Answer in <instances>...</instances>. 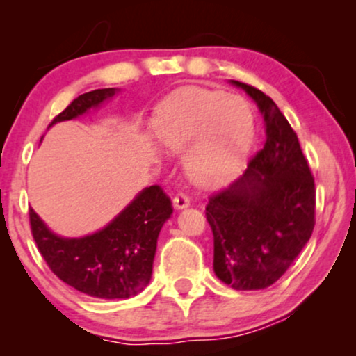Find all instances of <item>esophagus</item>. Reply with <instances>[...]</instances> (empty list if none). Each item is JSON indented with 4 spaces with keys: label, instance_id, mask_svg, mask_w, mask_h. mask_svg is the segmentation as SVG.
Here are the masks:
<instances>
[{
    "label": "esophagus",
    "instance_id": "obj_1",
    "mask_svg": "<svg viewBox=\"0 0 356 356\" xmlns=\"http://www.w3.org/2000/svg\"><path fill=\"white\" fill-rule=\"evenodd\" d=\"M172 204H174V209L181 211V209H186V207H189L191 201H189V197H187V195L184 194V192H179V194L174 197Z\"/></svg>",
    "mask_w": 356,
    "mask_h": 356
}]
</instances>
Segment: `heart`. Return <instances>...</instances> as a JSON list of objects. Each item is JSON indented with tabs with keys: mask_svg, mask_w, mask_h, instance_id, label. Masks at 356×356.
<instances>
[{
	"mask_svg": "<svg viewBox=\"0 0 356 356\" xmlns=\"http://www.w3.org/2000/svg\"><path fill=\"white\" fill-rule=\"evenodd\" d=\"M154 132L169 152L188 150L184 169L192 184L218 187L243 164L254 127L251 110L239 97L184 88L162 105Z\"/></svg>",
	"mask_w": 356,
	"mask_h": 356,
	"instance_id": "b5f03b06",
	"label": "heart"
}]
</instances>
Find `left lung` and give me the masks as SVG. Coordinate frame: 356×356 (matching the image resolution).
Returning a JSON list of instances; mask_svg holds the SVG:
<instances>
[{
  "instance_id": "left-lung-1",
  "label": "left lung",
  "mask_w": 356,
  "mask_h": 356,
  "mask_svg": "<svg viewBox=\"0 0 356 356\" xmlns=\"http://www.w3.org/2000/svg\"><path fill=\"white\" fill-rule=\"evenodd\" d=\"M231 83L256 102L266 142L246 172L209 199L206 218L216 276L251 291L276 283L312 238L316 191L295 130L277 105L251 85Z\"/></svg>"
}]
</instances>
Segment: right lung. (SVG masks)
I'll list each match as a JSON object with an SVG mask.
<instances>
[{
	"label": "right lung",
	"mask_w": 356,
	"mask_h": 356,
	"mask_svg": "<svg viewBox=\"0 0 356 356\" xmlns=\"http://www.w3.org/2000/svg\"><path fill=\"white\" fill-rule=\"evenodd\" d=\"M117 88L83 93L50 124L73 120L112 99ZM172 214V204L159 186L145 187L100 231L83 238L55 234L33 209L31 232L50 269L63 283L102 300L136 296L152 277L157 238Z\"/></svg>",
	"instance_id": "1"
}]
</instances>
